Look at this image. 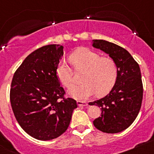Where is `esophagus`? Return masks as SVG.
<instances>
[{
	"instance_id": "34e87169",
	"label": "esophagus",
	"mask_w": 154,
	"mask_h": 154,
	"mask_svg": "<svg viewBox=\"0 0 154 154\" xmlns=\"http://www.w3.org/2000/svg\"><path fill=\"white\" fill-rule=\"evenodd\" d=\"M77 104L79 106H88V103L83 101H77Z\"/></svg>"
}]
</instances>
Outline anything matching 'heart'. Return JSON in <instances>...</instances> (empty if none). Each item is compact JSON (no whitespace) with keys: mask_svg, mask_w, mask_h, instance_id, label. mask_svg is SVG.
Returning a JSON list of instances; mask_svg holds the SVG:
<instances>
[{"mask_svg":"<svg viewBox=\"0 0 154 154\" xmlns=\"http://www.w3.org/2000/svg\"><path fill=\"white\" fill-rule=\"evenodd\" d=\"M70 60L77 71H84L83 83L75 85L69 91L71 97L84 100L96 92L99 96L106 95L112 89L118 78V66L113 58L102 57L99 53L86 48L76 50ZM58 81L70 89L74 83L73 72L65 61H61L56 69Z\"/></svg>","mask_w":154,"mask_h":154,"instance_id":"obj_1","label":"heart"}]
</instances>
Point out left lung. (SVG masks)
<instances>
[{
  "label": "left lung",
  "mask_w": 154,
  "mask_h": 154,
  "mask_svg": "<svg viewBox=\"0 0 154 154\" xmlns=\"http://www.w3.org/2000/svg\"><path fill=\"white\" fill-rule=\"evenodd\" d=\"M92 46L109 54L118 66V78L112 90L105 97L89 103L102 111L93 124L103 133H119L133 123L140 110L143 93L140 69L130 53L117 45L95 39Z\"/></svg>",
  "instance_id": "obj_1"
}]
</instances>
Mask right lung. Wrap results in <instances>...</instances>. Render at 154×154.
Instances as JSON below:
<instances>
[{
    "mask_svg": "<svg viewBox=\"0 0 154 154\" xmlns=\"http://www.w3.org/2000/svg\"><path fill=\"white\" fill-rule=\"evenodd\" d=\"M63 54L62 45L42 46L24 59L12 79L10 100L14 116L28 135L39 140L65 133L78 106L75 99L65 97L57 78Z\"/></svg>",
    "mask_w": 154,
    "mask_h": 154,
    "instance_id": "1",
    "label": "right lung"
}]
</instances>
